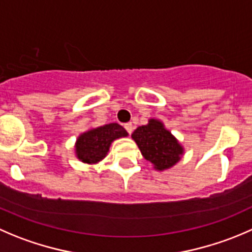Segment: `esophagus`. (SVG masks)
<instances>
[{
	"mask_svg": "<svg viewBox=\"0 0 252 252\" xmlns=\"http://www.w3.org/2000/svg\"><path fill=\"white\" fill-rule=\"evenodd\" d=\"M124 128H126V130L128 131L129 134H131V131H133V129H134V126L131 123H126V126H124Z\"/></svg>",
	"mask_w": 252,
	"mask_h": 252,
	"instance_id": "1",
	"label": "esophagus"
}]
</instances>
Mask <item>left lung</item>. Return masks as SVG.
Listing matches in <instances>:
<instances>
[{"label":"left lung","mask_w":252,"mask_h":252,"mask_svg":"<svg viewBox=\"0 0 252 252\" xmlns=\"http://www.w3.org/2000/svg\"><path fill=\"white\" fill-rule=\"evenodd\" d=\"M144 158L150 161L156 171L168 170L182 158L185 148L162 121L150 118L148 124L138 126L131 134Z\"/></svg>","instance_id":"1"}]
</instances>
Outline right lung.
<instances>
[{
	"mask_svg": "<svg viewBox=\"0 0 252 252\" xmlns=\"http://www.w3.org/2000/svg\"><path fill=\"white\" fill-rule=\"evenodd\" d=\"M126 136H128V133L118 123L90 128L77 136L75 143V155L81 162L94 165L106 158L114 140Z\"/></svg>",
	"mask_w": 252,
	"mask_h": 252,
	"instance_id": "obj_1",
	"label": "right lung"
}]
</instances>
